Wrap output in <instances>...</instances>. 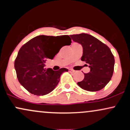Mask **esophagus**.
I'll use <instances>...</instances> for the list:
<instances>
[{
	"label": "esophagus",
	"instance_id": "esophagus-1",
	"mask_svg": "<svg viewBox=\"0 0 130 130\" xmlns=\"http://www.w3.org/2000/svg\"><path fill=\"white\" fill-rule=\"evenodd\" d=\"M68 71H69L70 72H74V70L71 69V68H69V69H68Z\"/></svg>",
	"mask_w": 130,
	"mask_h": 130
}]
</instances>
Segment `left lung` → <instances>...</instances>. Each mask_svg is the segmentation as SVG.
Masks as SVG:
<instances>
[{
  "label": "left lung",
  "instance_id": "obj_1",
  "mask_svg": "<svg viewBox=\"0 0 130 130\" xmlns=\"http://www.w3.org/2000/svg\"><path fill=\"white\" fill-rule=\"evenodd\" d=\"M72 40L83 46L81 60L89 64L90 72L77 85L90 92L100 90L111 80L114 72V57L108 46L87 34L71 35Z\"/></svg>",
  "mask_w": 130,
  "mask_h": 130
}]
</instances>
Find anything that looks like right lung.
I'll return each mask as SVG.
<instances>
[{
    "label": "right lung",
    "instance_id": "right-lung-1",
    "mask_svg": "<svg viewBox=\"0 0 130 130\" xmlns=\"http://www.w3.org/2000/svg\"><path fill=\"white\" fill-rule=\"evenodd\" d=\"M68 35H39L21 47L14 61L18 79L28 92L34 95H44L52 92L60 80L65 68L57 71L44 68L47 59H53L63 46L70 45ZM65 43L62 46L61 44Z\"/></svg>",
    "mask_w": 130,
    "mask_h": 130
}]
</instances>
